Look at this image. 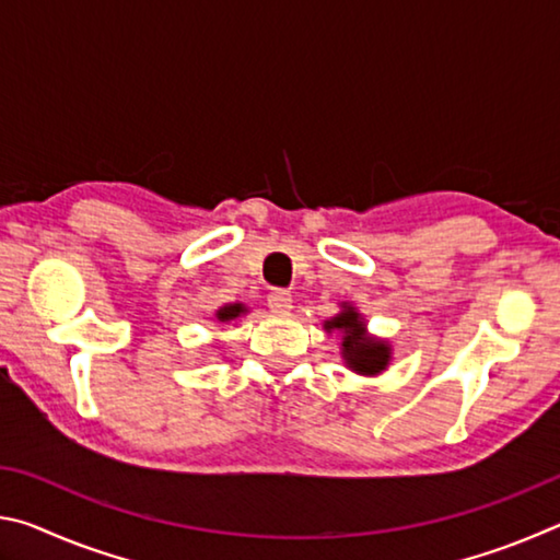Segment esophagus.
Returning <instances> with one entry per match:
<instances>
[{"label":"esophagus","instance_id":"34e87169","mask_svg":"<svg viewBox=\"0 0 560 560\" xmlns=\"http://www.w3.org/2000/svg\"><path fill=\"white\" fill-rule=\"evenodd\" d=\"M267 301H269L271 314H277V316H287L289 311L293 308V306H291L293 299H291L289 291H271Z\"/></svg>","mask_w":560,"mask_h":560}]
</instances>
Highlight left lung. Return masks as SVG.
Here are the masks:
<instances>
[{
    "mask_svg": "<svg viewBox=\"0 0 560 560\" xmlns=\"http://www.w3.org/2000/svg\"><path fill=\"white\" fill-rule=\"evenodd\" d=\"M338 306V314L324 320V330L328 336L338 334L340 358H343L348 371L365 377L385 373L393 360L390 340L368 334L365 316L350 301H340Z\"/></svg>",
    "mask_w": 560,
    "mask_h": 560,
    "instance_id": "left-lung-1",
    "label": "left lung"
}]
</instances>
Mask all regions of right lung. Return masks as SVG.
Returning a JSON list of instances; mask_svg holds the SVG:
<instances>
[{
	"instance_id": "add662e5",
	"label": "right lung",
	"mask_w": 560,
	"mask_h": 560,
	"mask_svg": "<svg viewBox=\"0 0 560 560\" xmlns=\"http://www.w3.org/2000/svg\"><path fill=\"white\" fill-rule=\"evenodd\" d=\"M246 314H249V308H246L244 303H224V306L214 311V318L220 320V324H236V320Z\"/></svg>"
}]
</instances>
